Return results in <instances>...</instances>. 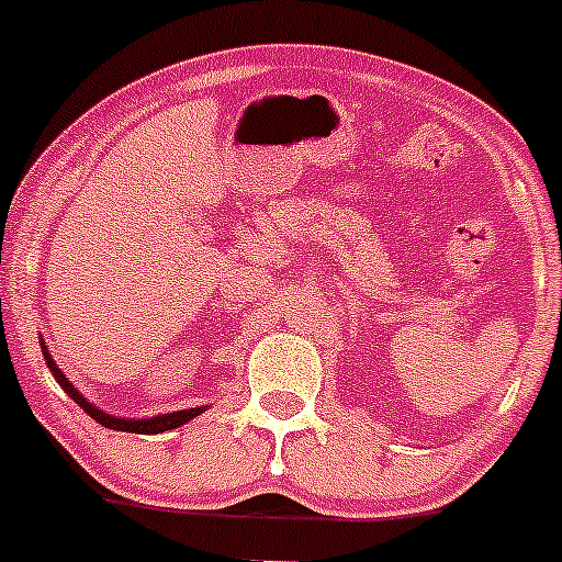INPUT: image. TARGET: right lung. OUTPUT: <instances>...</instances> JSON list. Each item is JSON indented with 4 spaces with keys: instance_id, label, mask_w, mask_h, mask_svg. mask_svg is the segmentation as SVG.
<instances>
[{
    "instance_id": "1",
    "label": "right lung",
    "mask_w": 562,
    "mask_h": 562,
    "mask_svg": "<svg viewBox=\"0 0 562 562\" xmlns=\"http://www.w3.org/2000/svg\"><path fill=\"white\" fill-rule=\"evenodd\" d=\"M40 348H43L45 364H48L50 375H54V378H56V383H59V386L65 389V394H70L72 400H76L78 405H81L83 411H87L89 416L94 418V422L103 424V427H108V429H116V432H138V435H157V432H168V429L181 427V424L192 422V418L201 416L203 411H209V405H206V407H187V411L162 413V416H151V418H122V416H113V413L100 411V407L94 405V402H89L87 396L81 394V391H78L76 386H72L70 378H67L65 372H61L59 367H56V361L50 359L48 345H45L43 339H40Z\"/></svg>"
}]
</instances>
